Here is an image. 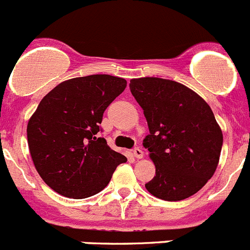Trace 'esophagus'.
Listing matches in <instances>:
<instances>
[{"label": "esophagus", "instance_id": "obj_1", "mask_svg": "<svg viewBox=\"0 0 250 250\" xmlns=\"http://www.w3.org/2000/svg\"><path fill=\"white\" fill-rule=\"evenodd\" d=\"M133 155H134L137 159H142V158H143V155H144V153H143V150H142L141 148H134V149H133Z\"/></svg>", "mask_w": 250, "mask_h": 250}]
</instances>
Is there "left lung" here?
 Returning a JSON list of instances; mask_svg holds the SVG:
<instances>
[{
	"instance_id": "left-lung-1",
	"label": "left lung",
	"mask_w": 250,
	"mask_h": 250,
	"mask_svg": "<svg viewBox=\"0 0 250 250\" xmlns=\"http://www.w3.org/2000/svg\"><path fill=\"white\" fill-rule=\"evenodd\" d=\"M129 88L148 122L143 146L155 164L146 190L165 201L188 199L212 178L220 160L223 134L211 107L176 81L133 79Z\"/></svg>"
}]
</instances>
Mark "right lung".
<instances>
[{
  "label": "right lung",
  "instance_id": "add662e5",
  "mask_svg": "<svg viewBox=\"0 0 250 250\" xmlns=\"http://www.w3.org/2000/svg\"><path fill=\"white\" fill-rule=\"evenodd\" d=\"M127 86L122 78L90 75L64 81L44 96L27 125L34 167L44 183L70 199H86L108 185L127 162L104 137V112Z\"/></svg>",
  "mask_w": 250,
  "mask_h": 250
}]
</instances>
